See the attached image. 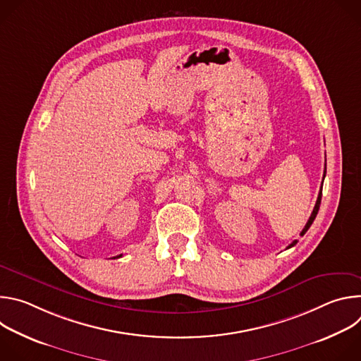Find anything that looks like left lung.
<instances>
[{"label":"left lung","instance_id":"obj_1","mask_svg":"<svg viewBox=\"0 0 361 361\" xmlns=\"http://www.w3.org/2000/svg\"><path fill=\"white\" fill-rule=\"evenodd\" d=\"M322 187H323V184H322ZM320 202H322V190H320V192H319V197H317V201H316V205H314V210H313V213H312V216H310V219H308V221H307V224L304 226V228H302V231L300 233L301 235H304L305 233H307V230L310 228V226L313 224V221H314V219H316V216H317V213H319V209H320ZM297 244V240H294L288 247H293V245H295Z\"/></svg>","mask_w":361,"mask_h":361}]
</instances>
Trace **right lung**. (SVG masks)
I'll return each mask as SVG.
<instances>
[{
    "label": "right lung",
    "mask_w": 361,
    "mask_h": 361,
    "mask_svg": "<svg viewBox=\"0 0 361 361\" xmlns=\"http://www.w3.org/2000/svg\"><path fill=\"white\" fill-rule=\"evenodd\" d=\"M121 255H123V254H120V255H116V257H114V259H120V257H121Z\"/></svg>",
    "instance_id": "right-lung-1"
}]
</instances>
